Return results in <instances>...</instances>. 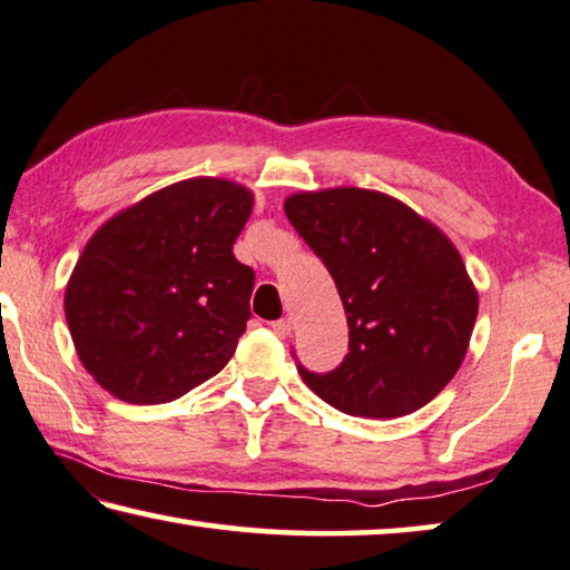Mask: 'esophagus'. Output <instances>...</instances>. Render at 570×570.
Wrapping results in <instances>:
<instances>
[{"instance_id":"esophagus-1","label":"esophagus","mask_w":570,"mask_h":570,"mask_svg":"<svg viewBox=\"0 0 570 570\" xmlns=\"http://www.w3.org/2000/svg\"><path fill=\"white\" fill-rule=\"evenodd\" d=\"M272 331L278 336V338H286L292 336V318H278L272 324Z\"/></svg>"}]
</instances>
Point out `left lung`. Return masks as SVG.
I'll use <instances>...</instances> for the list:
<instances>
[{
	"label": "left lung",
	"mask_w": 570,
	"mask_h": 570,
	"mask_svg": "<svg viewBox=\"0 0 570 570\" xmlns=\"http://www.w3.org/2000/svg\"><path fill=\"white\" fill-rule=\"evenodd\" d=\"M284 212L334 276L348 324L344 364L304 384L331 406L396 419L439 396L461 368L479 292L456 246L426 216L376 189L286 196Z\"/></svg>",
	"instance_id": "8db88e82"
}]
</instances>
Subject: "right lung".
<instances>
[{"label": "right lung", "instance_id": "add662e5", "mask_svg": "<svg viewBox=\"0 0 570 570\" xmlns=\"http://www.w3.org/2000/svg\"><path fill=\"white\" fill-rule=\"evenodd\" d=\"M254 191L194 177L151 191L91 234L65 288L87 374L147 406L219 374L246 331L254 272L234 256Z\"/></svg>", "mask_w": 570, "mask_h": 570}]
</instances>
